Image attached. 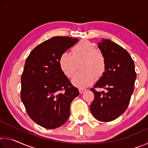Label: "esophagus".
I'll return each mask as SVG.
<instances>
[{
	"label": "esophagus",
	"instance_id": "1",
	"mask_svg": "<svg viewBox=\"0 0 148 148\" xmlns=\"http://www.w3.org/2000/svg\"><path fill=\"white\" fill-rule=\"evenodd\" d=\"M86 91V89H84V88H79V92L80 93H83V92H84V91Z\"/></svg>",
	"mask_w": 148,
	"mask_h": 148
}]
</instances>
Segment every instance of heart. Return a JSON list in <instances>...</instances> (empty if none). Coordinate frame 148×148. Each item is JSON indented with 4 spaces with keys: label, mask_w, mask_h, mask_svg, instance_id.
Here are the masks:
<instances>
[{
    "label": "heart",
    "mask_w": 148,
    "mask_h": 148,
    "mask_svg": "<svg viewBox=\"0 0 148 148\" xmlns=\"http://www.w3.org/2000/svg\"><path fill=\"white\" fill-rule=\"evenodd\" d=\"M59 66L66 77H72L81 65L82 72L77 74L72 79V84L79 88H84L93 84L106 71V59L101 50L88 40H82L72 49V55L66 52L59 57Z\"/></svg>",
    "instance_id": "obj_1"
}]
</instances>
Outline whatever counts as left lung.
Wrapping results in <instances>:
<instances>
[{
	"label": "left lung",
	"instance_id": "obj_1",
	"mask_svg": "<svg viewBox=\"0 0 148 148\" xmlns=\"http://www.w3.org/2000/svg\"><path fill=\"white\" fill-rule=\"evenodd\" d=\"M98 45L106 59V71L91 89L95 98L90 109L99 121L108 122L121 116L128 107L136 73L134 61L121 46L108 39H102ZM95 88L107 91L98 92Z\"/></svg>",
	"mask_w": 148,
	"mask_h": 148
}]
</instances>
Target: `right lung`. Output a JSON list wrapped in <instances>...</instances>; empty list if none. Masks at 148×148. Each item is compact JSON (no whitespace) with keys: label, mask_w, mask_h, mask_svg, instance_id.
<instances>
[{"label":"right lung","mask_w":148,"mask_h":148,"mask_svg":"<svg viewBox=\"0 0 148 148\" xmlns=\"http://www.w3.org/2000/svg\"><path fill=\"white\" fill-rule=\"evenodd\" d=\"M77 38L55 36L30 53L21 76V99L32 120L46 129L61 127L71 114L72 101L79 95L62 72V53L78 42Z\"/></svg>","instance_id":"right-lung-1"}]
</instances>
